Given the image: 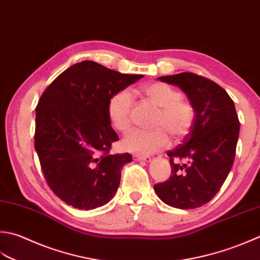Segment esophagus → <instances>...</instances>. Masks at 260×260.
I'll return each instance as SVG.
<instances>
[{"label": "esophagus", "instance_id": "obj_1", "mask_svg": "<svg viewBox=\"0 0 260 260\" xmlns=\"http://www.w3.org/2000/svg\"><path fill=\"white\" fill-rule=\"evenodd\" d=\"M133 159L135 161H144V162H150L151 161L150 156H143V155H139V154H134Z\"/></svg>", "mask_w": 260, "mask_h": 260}]
</instances>
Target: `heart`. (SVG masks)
<instances>
[{
    "instance_id": "heart-1",
    "label": "heart",
    "mask_w": 260,
    "mask_h": 260,
    "mask_svg": "<svg viewBox=\"0 0 260 260\" xmlns=\"http://www.w3.org/2000/svg\"><path fill=\"white\" fill-rule=\"evenodd\" d=\"M142 93L159 108L152 123L156 128L129 132L123 141V147L132 153L150 155L169 146L170 140L167 131L176 140L188 135L194 125L195 110L189 103L181 100L179 91L169 84L161 82L145 84L142 86ZM133 104V95L126 89L117 91L109 98L107 114L117 131L126 132L129 128Z\"/></svg>"
}]
</instances>
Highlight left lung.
I'll return each mask as SVG.
<instances>
[{"label":"left lung","instance_id":"left-lung-1","mask_svg":"<svg viewBox=\"0 0 260 260\" xmlns=\"http://www.w3.org/2000/svg\"><path fill=\"white\" fill-rule=\"evenodd\" d=\"M184 91L195 110L189 134L168 151L171 176L154 185L167 205L189 210L205 205L224 184L236 156L240 123L226 91L201 75L185 72L157 78ZM185 160L179 164L178 160Z\"/></svg>","mask_w":260,"mask_h":260}]
</instances>
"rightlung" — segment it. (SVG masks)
Returning <instances> with one entry per match:
<instances>
[{
	"label": "right lung",
	"instance_id": "right-lung-1",
	"mask_svg": "<svg viewBox=\"0 0 260 260\" xmlns=\"http://www.w3.org/2000/svg\"><path fill=\"white\" fill-rule=\"evenodd\" d=\"M143 78L92 60L59 74L36 107L35 149L54 194L79 210L107 204L116 194L129 153L109 154L118 135L110 125L111 95Z\"/></svg>",
	"mask_w": 260,
	"mask_h": 260
}]
</instances>
